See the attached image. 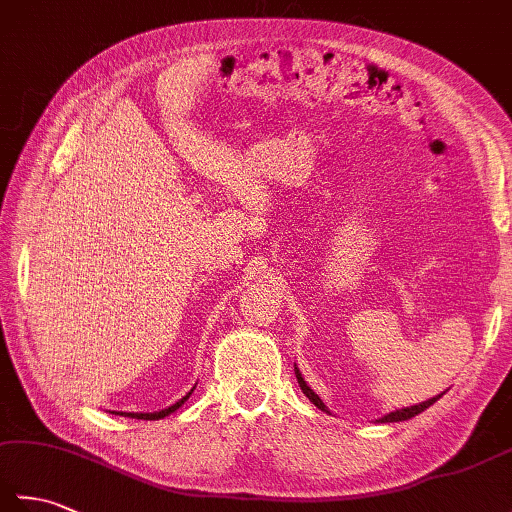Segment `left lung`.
Listing matches in <instances>:
<instances>
[{
	"instance_id": "obj_1",
	"label": "left lung",
	"mask_w": 512,
	"mask_h": 512,
	"mask_svg": "<svg viewBox=\"0 0 512 512\" xmlns=\"http://www.w3.org/2000/svg\"><path fill=\"white\" fill-rule=\"evenodd\" d=\"M295 374H297V380H299V387L303 389V394H306L308 398H310V402L314 407H319L321 411H328L325 409V405H323V400L314 394V391L306 385V380H303V376L299 374V369H295ZM442 396V394H440ZM440 396H436V398H429V400H424V402H420V405H413V407H407V409H396V411H391V413H387L385 418H380L378 422H400V420H409V418H413V416H418V413H422L424 409L427 407H431L433 402H436Z\"/></svg>"
}]
</instances>
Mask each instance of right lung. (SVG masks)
Masks as SVG:
<instances>
[{
    "label": "right lung",
    "mask_w": 512,
    "mask_h": 512,
    "mask_svg": "<svg viewBox=\"0 0 512 512\" xmlns=\"http://www.w3.org/2000/svg\"><path fill=\"white\" fill-rule=\"evenodd\" d=\"M191 394H193V389L189 391L187 396L180 398V400L176 402V405H171L169 409H162V411H156V413H121V416H125V418H136V420H160V418L169 416V413H173L176 409H180V407L184 405V402L189 400V396H191Z\"/></svg>",
    "instance_id": "add662e5"
}]
</instances>
